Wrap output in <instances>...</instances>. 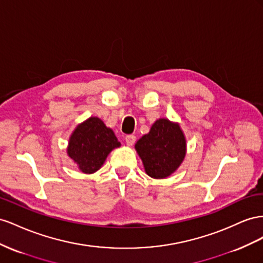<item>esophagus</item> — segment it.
<instances>
[{"mask_svg": "<svg viewBox=\"0 0 263 263\" xmlns=\"http://www.w3.org/2000/svg\"><path fill=\"white\" fill-rule=\"evenodd\" d=\"M136 140H137V138L134 136H126L125 137V143H126V145L132 146L134 144V142H136Z\"/></svg>", "mask_w": 263, "mask_h": 263, "instance_id": "esophagus-1", "label": "esophagus"}]
</instances>
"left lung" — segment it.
I'll return each instance as SVG.
<instances>
[{
    "label": "left lung",
    "instance_id": "1",
    "mask_svg": "<svg viewBox=\"0 0 263 263\" xmlns=\"http://www.w3.org/2000/svg\"><path fill=\"white\" fill-rule=\"evenodd\" d=\"M186 138L181 125L160 118L134 145L143 163L145 173L162 179L181 166L186 155Z\"/></svg>",
    "mask_w": 263,
    "mask_h": 263
}]
</instances>
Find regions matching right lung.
<instances>
[{
  "mask_svg": "<svg viewBox=\"0 0 263 263\" xmlns=\"http://www.w3.org/2000/svg\"><path fill=\"white\" fill-rule=\"evenodd\" d=\"M121 146L115 132L98 117L79 123L69 137L67 155L85 174L100 170L112 149Z\"/></svg>",
  "mask_w": 263,
  "mask_h": 263,
  "instance_id": "right-lung-1",
  "label": "right lung"
}]
</instances>
